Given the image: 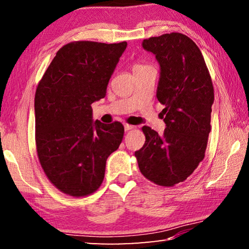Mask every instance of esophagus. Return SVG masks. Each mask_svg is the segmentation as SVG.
<instances>
[{
    "label": "esophagus",
    "mask_w": 249,
    "mask_h": 249,
    "mask_svg": "<svg viewBox=\"0 0 249 249\" xmlns=\"http://www.w3.org/2000/svg\"><path fill=\"white\" fill-rule=\"evenodd\" d=\"M135 126L133 125H129V124H124V128H125V132H128V130H132L134 129Z\"/></svg>",
    "instance_id": "34e87169"
}]
</instances>
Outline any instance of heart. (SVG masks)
Returning <instances> with one entry per match:
<instances>
[{"mask_svg": "<svg viewBox=\"0 0 249 249\" xmlns=\"http://www.w3.org/2000/svg\"><path fill=\"white\" fill-rule=\"evenodd\" d=\"M150 67L151 66L142 64V62H135V64L133 65V71H134V73H138V72H141V71H144L146 69L150 68Z\"/></svg>", "mask_w": 249, "mask_h": 249, "instance_id": "obj_1", "label": "heart"}]
</instances>
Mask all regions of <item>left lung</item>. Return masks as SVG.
Returning <instances> with one entry per match:
<instances>
[{
	"label": "left lung",
	"mask_w": 249,
	"mask_h": 249,
	"mask_svg": "<svg viewBox=\"0 0 249 249\" xmlns=\"http://www.w3.org/2000/svg\"><path fill=\"white\" fill-rule=\"evenodd\" d=\"M160 65L157 99L165 108L162 135L142 126L146 141L135 151L142 175L161 187L182 182L203 160L214 102L212 79L201 50L181 33L142 41Z\"/></svg>",
	"instance_id": "obj_1"
}]
</instances>
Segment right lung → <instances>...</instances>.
<instances>
[{"mask_svg": "<svg viewBox=\"0 0 249 249\" xmlns=\"http://www.w3.org/2000/svg\"><path fill=\"white\" fill-rule=\"evenodd\" d=\"M126 46L71 41L58 50L37 86V156L46 177L65 195L81 197L98 190L107 159L123 140V124L93 122L91 104L107 94Z\"/></svg>", "mask_w": 249, "mask_h": 249, "instance_id": "1", "label": "right lung"}]
</instances>
